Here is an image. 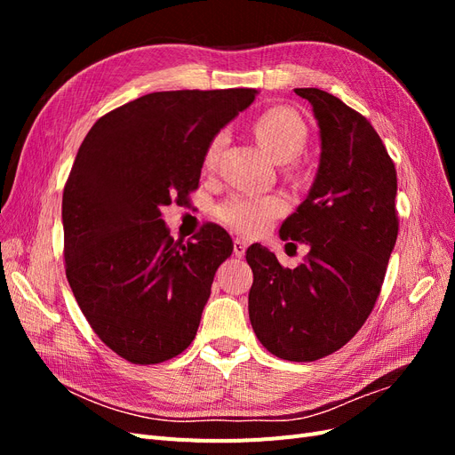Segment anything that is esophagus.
<instances>
[{"instance_id":"1","label":"esophagus","mask_w":455,"mask_h":455,"mask_svg":"<svg viewBox=\"0 0 455 455\" xmlns=\"http://www.w3.org/2000/svg\"><path fill=\"white\" fill-rule=\"evenodd\" d=\"M244 252H246V241L243 239L233 241V254H235V258H243Z\"/></svg>"}]
</instances>
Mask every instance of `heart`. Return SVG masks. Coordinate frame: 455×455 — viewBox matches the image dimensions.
<instances>
[{"instance_id":"heart-1","label":"heart","mask_w":455,"mask_h":455,"mask_svg":"<svg viewBox=\"0 0 455 455\" xmlns=\"http://www.w3.org/2000/svg\"><path fill=\"white\" fill-rule=\"evenodd\" d=\"M254 134L267 154L279 163L292 161L307 140L306 123L291 108L277 106L261 114L254 123ZM228 134L216 132L204 149L203 167L214 169L220 151L226 144ZM284 199L281 196H252L233 194L224 203L218 204L216 214L222 222L239 233L254 235L266 231L275 218L284 212Z\"/></svg>"}]
</instances>
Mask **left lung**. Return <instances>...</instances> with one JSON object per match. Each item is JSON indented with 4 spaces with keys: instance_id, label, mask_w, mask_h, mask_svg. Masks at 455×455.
Returning <instances> with one entry per match:
<instances>
[{
    "instance_id": "1",
    "label": "left lung",
    "mask_w": 455,
    "mask_h": 455,
    "mask_svg": "<svg viewBox=\"0 0 455 455\" xmlns=\"http://www.w3.org/2000/svg\"><path fill=\"white\" fill-rule=\"evenodd\" d=\"M296 94L313 108L321 159L306 201L279 235L309 252L284 269L256 243L246 261L254 273V334L279 359L307 363L346 346L374 309L398 235L396 171L366 117L321 89Z\"/></svg>"
}]
</instances>
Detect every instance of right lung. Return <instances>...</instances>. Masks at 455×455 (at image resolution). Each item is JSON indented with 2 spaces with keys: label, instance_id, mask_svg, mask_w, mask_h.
I'll list each match as a JSON object with an SVG mask.
<instances>
[{
  "label": "right lung",
  "instance_id": "add662e5",
  "mask_svg": "<svg viewBox=\"0 0 455 455\" xmlns=\"http://www.w3.org/2000/svg\"><path fill=\"white\" fill-rule=\"evenodd\" d=\"M256 89L163 91L94 123L62 196L66 277L106 346L157 364L194 341L228 233L206 224L194 243L171 237L161 209L199 184L211 139Z\"/></svg>",
  "mask_w": 455,
  "mask_h": 455
}]
</instances>
